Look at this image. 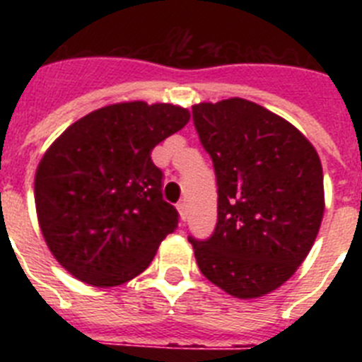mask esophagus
<instances>
[{"mask_svg":"<svg viewBox=\"0 0 362 362\" xmlns=\"http://www.w3.org/2000/svg\"><path fill=\"white\" fill-rule=\"evenodd\" d=\"M177 212H179V217H181V221L187 219V204L179 203L177 204Z\"/></svg>","mask_w":362,"mask_h":362,"instance_id":"esophagus-1","label":"esophagus"}]
</instances>
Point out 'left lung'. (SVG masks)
<instances>
[{"mask_svg": "<svg viewBox=\"0 0 362 362\" xmlns=\"http://www.w3.org/2000/svg\"><path fill=\"white\" fill-rule=\"evenodd\" d=\"M217 179V225L194 246L210 283L238 299H257L296 274L325 214L317 150L299 130L248 99L192 107Z\"/></svg>", "mask_w": 362, "mask_h": 362, "instance_id": "8db88e82", "label": "left lung"}]
</instances>
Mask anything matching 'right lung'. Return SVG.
<instances>
[{"instance_id": "1", "label": "right lung", "mask_w": 362, "mask_h": 362, "mask_svg": "<svg viewBox=\"0 0 362 362\" xmlns=\"http://www.w3.org/2000/svg\"><path fill=\"white\" fill-rule=\"evenodd\" d=\"M188 121L177 105L124 101L86 114L45 152L34 179L37 221L76 279L98 288L127 283L177 228L150 153Z\"/></svg>"}]
</instances>
